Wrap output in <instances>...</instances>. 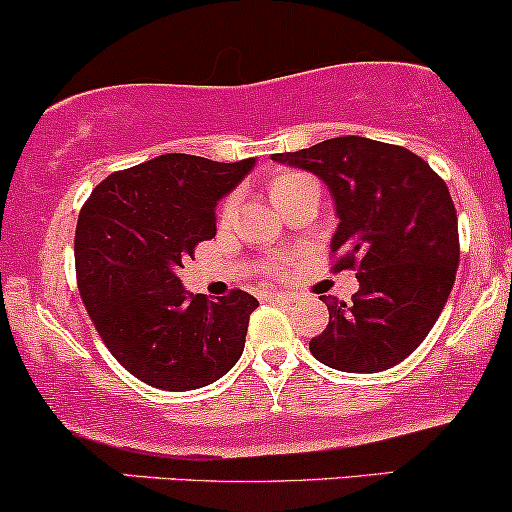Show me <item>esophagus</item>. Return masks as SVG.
<instances>
[{
    "label": "esophagus",
    "instance_id": "obj_1",
    "mask_svg": "<svg viewBox=\"0 0 512 512\" xmlns=\"http://www.w3.org/2000/svg\"><path fill=\"white\" fill-rule=\"evenodd\" d=\"M268 300H273V302H292V300H295V297L287 295V292H268Z\"/></svg>",
    "mask_w": 512,
    "mask_h": 512
}]
</instances>
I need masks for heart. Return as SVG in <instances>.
Listing matches in <instances>:
<instances>
[{"label":"heart","instance_id":"b5f03b06","mask_svg":"<svg viewBox=\"0 0 512 512\" xmlns=\"http://www.w3.org/2000/svg\"><path fill=\"white\" fill-rule=\"evenodd\" d=\"M307 181H312V179H309V176H304V174H297V171H285V174H278L271 181V186H268L273 203L278 205L280 200L285 198V195H290L297 186H302V183H307ZM232 210H234V195H232V198H227L225 203H222V215H229ZM290 263H292L290 254L268 256L266 261H263V271L271 273V275H283L285 268L290 266Z\"/></svg>","mask_w":512,"mask_h":512}]
</instances>
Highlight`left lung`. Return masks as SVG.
<instances>
[{
    "instance_id": "obj_1",
    "label": "left lung",
    "mask_w": 512,
    "mask_h": 512,
    "mask_svg": "<svg viewBox=\"0 0 512 512\" xmlns=\"http://www.w3.org/2000/svg\"><path fill=\"white\" fill-rule=\"evenodd\" d=\"M275 162L317 174L336 200L331 271H358L350 302L321 295L329 326L309 341L319 363L382 372L423 343L459 266L457 212L447 183L406 147L346 135Z\"/></svg>"
}]
</instances>
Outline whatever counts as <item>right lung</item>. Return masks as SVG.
<instances>
[{"label": "right lung", "mask_w": 512, "mask_h": 512, "mask_svg": "<svg viewBox=\"0 0 512 512\" xmlns=\"http://www.w3.org/2000/svg\"><path fill=\"white\" fill-rule=\"evenodd\" d=\"M254 166L162 154L103 179L82 205L74 266L86 312L130 375L166 392L220 380L244 350L254 295L217 302L183 290L176 271L215 237V205Z\"/></svg>", "instance_id": "1"}]
</instances>
